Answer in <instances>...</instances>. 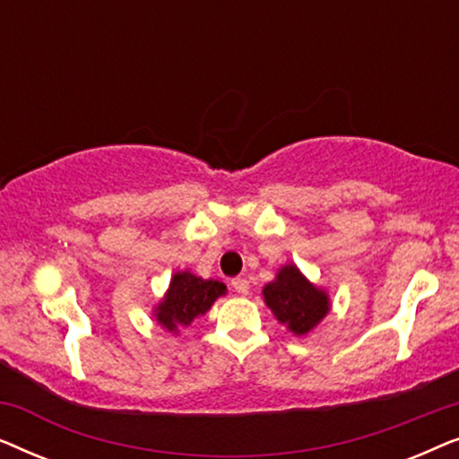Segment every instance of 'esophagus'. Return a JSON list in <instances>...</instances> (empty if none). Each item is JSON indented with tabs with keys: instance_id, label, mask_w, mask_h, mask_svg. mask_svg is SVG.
<instances>
[{
	"instance_id": "obj_1",
	"label": "esophagus",
	"mask_w": 459,
	"mask_h": 459,
	"mask_svg": "<svg viewBox=\"0 0 459 459\" xmlns=\"http://www.w3.org/2000/svg\"><path fill=\"white\" fill-rule=\"evenodd\" d=\"M231 288H234L238 294H248L250 286H248L247 278H234V280H231Z\"/></svg>"
}]
</instances>
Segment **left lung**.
<instances>
[{
	"mask_svg": "<svg viewBox=\"0 0 459 459\" xmlns=\"http://www.w3.org/2000/svg\"><path fill=\"white\" fill-rule=\"evenodd\" d=\"M263 299L278 322L297 336L311 332L330 311L328 294L313 286L292 263L281 267L275 280L265 284Z\"/></svg>",
	"mask_w": 459,
	"mask_h": 459,
	"instance_id": "8db88e82",
	"label": "left lung"
}]
</instances>
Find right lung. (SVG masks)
Masks as SVG:
<instances>
[{"label":"right lung","instance_id":"obj_1","mask_svg":"<svg viewBox=\"0 0 459 459\" xmlns=\"http://www.w3.org/2000/svg\"><path fill=\"white\" fill-rule=\"evenodd\" d=\"M228 292L223 281L203 280L190 272H178L171 278L165 299L156 307L154 317L169 332L190 325L198 316H204L219 297Z\"/></svg>","mask_w":459,"mask_h":459}]
</instances>
